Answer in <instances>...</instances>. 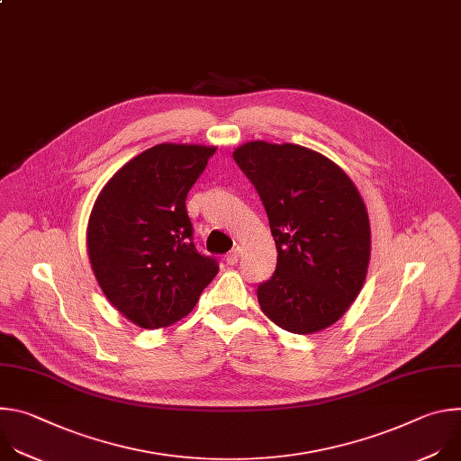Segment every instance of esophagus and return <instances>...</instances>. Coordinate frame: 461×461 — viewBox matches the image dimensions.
<instances>
[{
	"label": "esophagus",
	"mask_w": 461,
	"mask_h": 461,
	"mask_svg": "<svg viewBox=\"0 0 461 461\" xmlns=\"http://www.w3.org/2000/svg\"><path fill=\"white\" fill-rule=\"evenodd\" d=\"M239 258H240V248H235V249H231L228 255H226V262L228 265H237L239 262Z\"/></svg>",
	"instance_id": "1"
}]
</instances>
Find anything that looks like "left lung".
Listing matches in <instances>:
<instances>
[{
  "mask_svg": "<svg viewBox=\"0 0 461 461\" xmlns=\"http://www.w3.org/2000/svg\"><path fill=\"white\" fill-rule=\"evenodd\" d=\"M268 213L277 268L258 285L260 310L283 330L315 334L359 295L370 262L366 206L330 158L297 146L246 142L233 151Z\"/></svg>",
  "mask_w": 461,
  "mask_h": 461,
  "instance_id": "8db88e82",
  "label": "left lung"
}]
</instances>
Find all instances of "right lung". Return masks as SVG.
I'll use <instances>...</instances> for the list:
<instances>
[{"mask_svg": "<svg viewBox=\"0 0 461 461\" xmlns=\"http://www.w3.org/2000/svg\"><path fill=\"white\" fill-rule=\"evenodd\" d=\"M217 148L158 144L104 185L87 224L93 274L109 303L140 328L185 317L219 274L196 251L185 196Z\"/></svg>", "mask_w": 461, "mask_h": 461, "instance_id": "add662e5", "label": "right lung"}]
</instances>
